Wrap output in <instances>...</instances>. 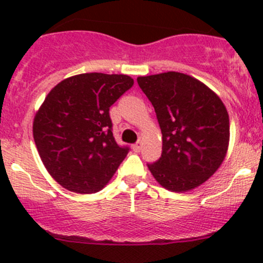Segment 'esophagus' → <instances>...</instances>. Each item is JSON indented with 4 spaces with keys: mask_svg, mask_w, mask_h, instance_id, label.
Here are the masks:
<instances>
[{
    "mask_svg": "<svg viewBox=\"0 0 263 263\" xmlns=\"http://www.w3.org/2000/svg\"><path fill=\"white\" fill-rule=\"evenodd\" d=\"M132 148H134L135 153H140V150H141V142H136V144L132 145Z\"/></svg>",
    "mask_w": 263,
    "mask_h": 263,
    "instance_id": "obj_1",
    "label": "esophagus"
}]
</instances>
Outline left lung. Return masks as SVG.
<instances>
[{"label": "left lung", "instance_id": "obj_1", "mask_svg": "<svg viewBox=\"0 0 263 263\" xmlns=\"http://www.w3.org/2000/svg\"><path fill=\"white\" fill-rule=\"evenodd\" d=\"M155 109L163 135L159 160L147 164L159 184L173 192L208 181L227 155L229 116L205 84L181 72L137 78Z\"/></svg>", "mask_w": 263, "mask_h": 263}]
</instances>
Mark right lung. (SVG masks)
Listing matches in <instances>:
<instances>
[{
    "mask_svg": "<svg viewBox=\"0 0 263 263\" xmlns=\"http://www.w3.org/2000/svg\"><path fill=\"white\" fill-rule=\"evenodd\" d=\"M134 85L127 75L91 72L55 85L39 108L33 135L42 161L66 190H102L128 154L112 132L109 108Z\"/></svg>",
    "mask_w": 263,
    "mask_h": 263,
    "instance_id": "add662e5",
    "label": "right lung"
}]
</instances>
